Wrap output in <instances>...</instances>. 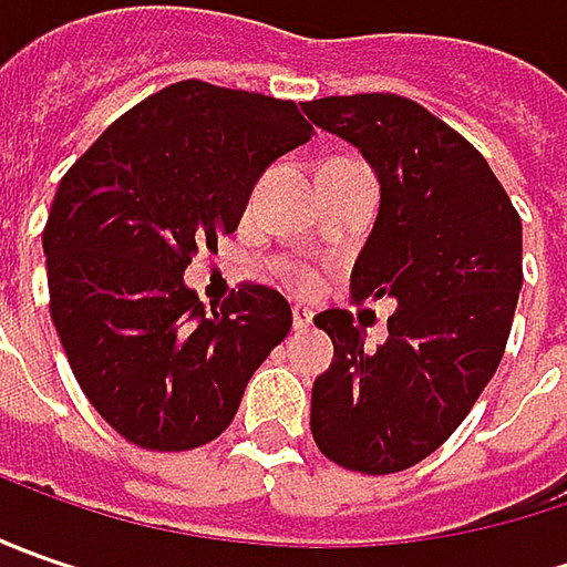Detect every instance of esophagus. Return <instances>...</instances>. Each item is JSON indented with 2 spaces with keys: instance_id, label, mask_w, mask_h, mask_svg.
Listing matches in <instances>:
<instances>
[{
  "instance_id": "obj_1",
  "label": "esophagus",
  "mask_w": 567,
  "mask_h": 567,
  "mask_svg": "<svg viewBox=\"0 0 567 567\" xmlns=\"http://www.w3.org/2000/svg\"><path fill=\"white\" fill-rule=\"evenodd\" d=\"M312 324V312L306 306H293V328L296 331H306Z\"/></svg>"
}]
</instances>
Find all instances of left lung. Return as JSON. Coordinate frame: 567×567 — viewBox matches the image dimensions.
<instances>
[{"mask_svg": "<svg viewBox=\"0 0 567 567\" xmlns=\"http://www.w3.org/2000/svg\"><path fill=\"white\" fill-rule=\"evenodd\" d=\"M379 179V214L353 265V299H394L369 347L343 309L318 312L334 360L312 384L324 457L398 473L464 423L495 375L520 293V217L483 154L413 100L353 94L302 103Z\"/></svg>", "mask_w": 567, "mask_h": 567, "instance_id": "left-lung-1", "label": "left lung"}]
</instances>
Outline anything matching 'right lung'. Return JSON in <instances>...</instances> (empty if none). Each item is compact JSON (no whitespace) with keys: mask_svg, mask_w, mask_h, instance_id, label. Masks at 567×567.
Returning <instances> with one entry per match:
<instances>
[{"mask_svg":"<svg viewBox=\"0 0 567 567\" xmlns=\"http://www.w3.org/2000/svg\"><path fill=\"white\" fill-rule=\"evenodd\" d=\"M293 100L179 81L113 122L59 183L43 255L55 334L100 416L147 451L214 442L287 338L277 290L220 309L186 287L198 249L239 227L261 173L309 142Z\"/></svg>","mask_w":567,"mask_h":567,"instance_id":"add662e5","label":"right lung"}]
</instances>
